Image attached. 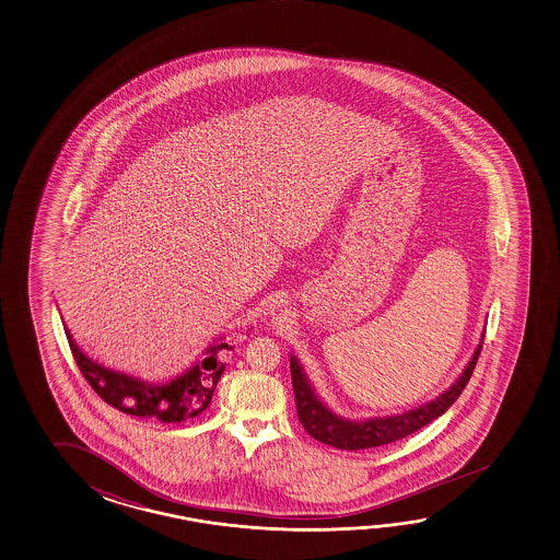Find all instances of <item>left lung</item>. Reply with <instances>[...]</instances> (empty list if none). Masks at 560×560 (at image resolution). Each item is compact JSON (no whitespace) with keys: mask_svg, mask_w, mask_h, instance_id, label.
Instances as JSON below:
<instances>
[{"mask_svg":"<svg viewBox=\"0 0 560 560\" xmlns=\"http://www.w3.org/2000/svg\"><path fill=\"white\" fill-rule=\"evenodd\" d=\"M483 336H486V329L481 331V339H479L478 347L474 349V355L469 359L468 365L464 366L462 375L442 395L428 400L424 405H418L410 410L398 412V415H388V417L346 418L337 415L327 407L324 398L317 395L310 376L305 375L300 359L292 353L290 371H292L298 418L310 436L316 438L317 442H324L327 446L337 447V450H366V447L385 446L390 442L410 436L412 432L427 427L428 422H432L434 418L442 417L447 408L456 402V398L462 395V390L468 385L469 376L476 369Z\"/></svg>","mask_w":560,"mask_h":560,"instance_id":"left-lung-1","label":"left lung"}]
</instances>
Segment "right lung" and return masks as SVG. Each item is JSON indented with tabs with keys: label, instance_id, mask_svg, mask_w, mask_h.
Masks as SVG:
<instances>
[{
	"label": "right lung",
	"instance_id": "obj_1",
	"mask_svg": "<svg viewBox=\"0 0 560 560\" xmlns=\"http://www.w3.org/2000/svg\"><path fill=\"white\" fill-rule=\"evenodd\" d=\"M65 334L82 376L104 402L118 408L124 415L153 418L165 424L191 420L209 407L214 387L223 375L224 353L233 349L224 341L223 336L214 337L194 365L187 366L179 375L165 383H155L142 376L116 371L113 366L102 365L77 346L67 326Z\"/></svg>",
	"mask_w": 560,
	"mask_h": 560
}]
</instances>
